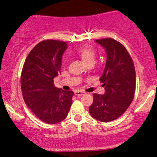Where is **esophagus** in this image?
Returning <instances> with one entry per match:
<instances>
[{
    "label": "esophagus",
    "instance_id": "34e87169",
    "mask_svg": "<svg viewBox=\"0 0 157 157\" xmlns=\"http://www.w3.org/2000/svg\"><path fill=\"white\" fill-rule=\"evenodd\" d=\"M74 94L76 96H82V95L85 94V93L83 91H80V90H76V91H74Z\"/></svg>",
    "mask_w": 157,
    "mask_h": 157
}]
</instances>
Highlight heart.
Segmentation results:
<instances>
[{
  "label": "heart",
  "instance_id": "obj_1",
  "mask_svg": "<svg viewBox=\"0 0 157 157\" xmlns=\"http://www.w3.org/2000/svg\"><path fill=\"white\" fill-rule=\"evenodd\" d=\"M77 53L86 64L95 62L96 53L94 49L92 48L91 47L87 45L81 47L77 51Z\"/></svg>",
  "mask_w": 157,
  "mask_h": 157
}]
</instances>
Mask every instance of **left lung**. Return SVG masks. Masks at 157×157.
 <instances>
[{
  "label": "left lung",
  "instance_id": "1",
  "mask_svg": "<svg viewBox=\"0 0 157 157\" xmlns=\"http://www.w3.org/2000/svg\"><path fill=\"white\" fill-rule=\"evenodd\" d=\"M96 42L105 49L106 64L99 80L105 86V94L94 93L89 108L93 118L109 122L119 118L129 107L134 97L136 74L134 62L125 47L111 38Z\"/></svg>",
  "mask_w": 157,
  "mask_h": 157
}]
</instances>
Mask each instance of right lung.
<instances>
[{"label": "right lung", "mask_w": 157, "mask_h": 157, "mask_svg": "<svg viewBox=\"0 0 157 157\" xmlns=\"http://www.w3.org/2000/svg\"><path fill=\"white\" fill-rule=\"evenodd\" d=\"M66 42L47 39L38 43L26 57L21 73V90L26 105L48 124L61 122L68 115L73 91L58 89L53 79L61 73Z\"/></svg>", "instance_id": "obj_1"}]
</instances>
